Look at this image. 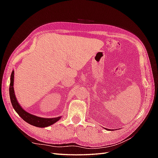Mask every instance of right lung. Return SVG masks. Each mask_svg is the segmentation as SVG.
<instances>
[{"mask_svg":"<svg viewBox=\"0 0 158 158\" xmlns=\"http://www.w3.org/2000/svg\"><path fill=\"white\" fill-rule=\"evenodd\" d=\"M13 82H14V71H12L9 87L10 99H11L13 109L25 122L36 127H45L52 125V124L56 123L57 121H58L61 118V117H55V118H43V117L33 115L32 114L26 112V110L22 108V106L19 105V103L17 101L14 94V89H13Z\"/></svg>","mask_w":158,"mask_h":158,"instance_id":"right-lung-1","label":"right lung"}]
</instances>
